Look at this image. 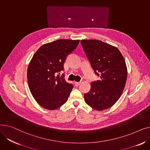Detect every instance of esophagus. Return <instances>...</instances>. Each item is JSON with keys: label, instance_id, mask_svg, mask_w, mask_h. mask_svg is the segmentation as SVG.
Returning <instances> with one entry per match:
<instances>
[{"label": "esophagus", "instance_id": "esophagus-1", "mask_svg": "<svg viewBox=\"0 0 150 150\" xmlns=\"http://www.w3.org/2000/svg\"><path fill=\"white\" fill-rule=\"evenodd\" d=\"M80 84H81V81H78V82H75V84L76 86H79Z\"/></svg>", "mask_w": 150, "mask_h": 150}]
</instances>
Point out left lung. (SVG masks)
I'll return each mask as SVG.
<instances>
[{
  "label": "left lung",
  "mask_w": 150,
  "mask_h": 150,
  "mask_svg": "<svg viewBox=\"0 0 150 150\" xmlns=\"http://www.w3.org/2000/svg\"><path fill=\"white\" fill-rule=\"evenodd\" d=\"M83 50L100 80L84 94L86 103L97 111L112 106L120 97L127 79V68L117 47L97 39L81 40Z\"/></svg>",
  "instance_id": "1"
}]
</instances>
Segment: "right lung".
I'll list each match as a JSON object with an SVG mask.
<instances>
[{
    "instance_id": "add662e5",
    "label": "right lung",
    "mask_w": 150,
    "mask_h": 150,
    "mask_svg": "<svg viewBox=\"0 0 150 150\" xmlns=\"http://www.w3.org/2000/svg\"><path fill=\"white\" fill-rule=\"evenodd\" d=\"M80 40L59 39L42 45L35 53L27 69L30 92L44 108L54 110L67 101L74 86L60 74L68 54L79 44ZM57 75V76L56 75Z\"/></svg>"
}]
</instances>
